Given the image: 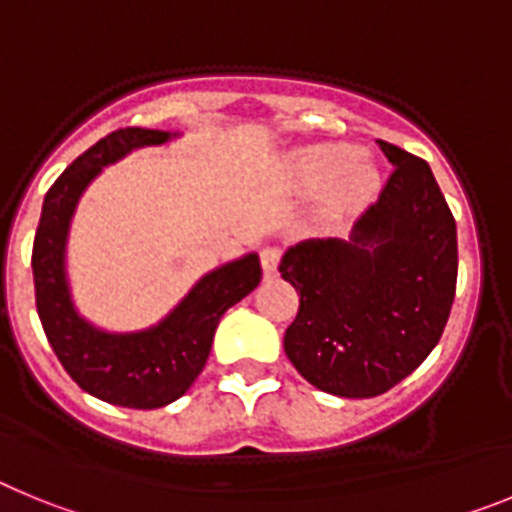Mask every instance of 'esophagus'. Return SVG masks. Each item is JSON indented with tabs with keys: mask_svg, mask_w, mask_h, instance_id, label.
I'll list each match as a JSON object with an SVG mask.
<instances>
[{
	"mask_svg": "<svg viewBox=\"0 0 512 512\" xmlns=\"http://www.w3.org/2000/svg\"><path fill=\"white\" fill-rule=\"evenodd\" d=\"M279 259H282V251L274 246H266L264 251H261V269H264V277L271 279L274 274H277V266H279Z\"/></svg>",
	"mask_w": 512,
	"mask_h": 512,
	"instance_id": "1",
	"label": "esophagus"
}]
</instances>
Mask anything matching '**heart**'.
<instances>
[{
    "label": "heart",
    "mask_w": 512,
    "mask_h": 512,
    "mask_svg": "<svg viewBox=\"0 0 512 512\" xmlns=\"http://www.w3.org/2000/svg\"><path fill=\"white\" fill-rule=\"evenodd\" d=\"M289 174L305 194H325V215L351 217L377 197L382 179L366 153L348 143H312L289 158Z\"/></svg>",
    "instance_id": "obj_1"
}]
</instances>
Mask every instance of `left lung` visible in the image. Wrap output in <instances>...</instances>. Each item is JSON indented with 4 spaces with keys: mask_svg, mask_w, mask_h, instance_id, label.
Instances as JSON below:
<instances>
[{
    "mask_svg": "<svg viewBox=\"0 0 512 512\" xmlns=\"http://www.w3.org/2000/svg\"><path fill=\"white\" fill-rule=\"evenodd\" d=\"M395 166L348 241L310 238L282 256L300 310L284 351L318 390L377 397L436 348L456 292V223L431 166L379 140Z\"/></svg>",
    "mask_w": 512,
    "mask_h": 512,
    "instance_id": "8db88e82",
    "label": "left lung"
}]
</instances>
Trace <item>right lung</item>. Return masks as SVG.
<instances>
[{
	"label": "right lung",
	"instance_id": "right-lung-1",
	"mask_svg": "<svg viewBox=\"0 0 512 512\" xmlns=\"http://www.w3.org/2000/svg\"><path fill=\"white\" fill-rule=\"evenodd\" d=\"M171 138L179 133L125 128L94 143L48 189L33 243L35 305L48 343L81 390L120 408L153 410L179 400L205 369L225 310L261 282L259 253H246L207 271L151 328L112 333L79 315L66 274V243L81 194L104 166Z\"/></svg>",
	"mask_w": 512,
	"mask_h": 512
}]
</instances>
